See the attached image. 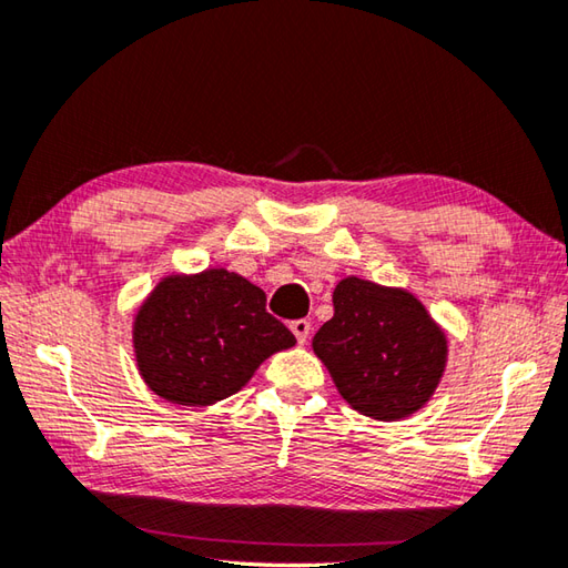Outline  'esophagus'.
I'll return each mask as SVG.
<instances>
[{
    "instance_id": "esophagus-1",
    "label": "esophagus",
    "mask_w": 568,
    "mask_h": 568,
    "mask_svg": "<svg viewBox=\"0 0 568 568\" xmlns=\"http://www.w3.org/2000/svg\"><path fill=\"white\" fill-rule=\"evenodd\" d=\"M291 329H293V335L297 337V342L305 344L307 337H310V329H313V325H310V320H295V322H291Z\"/></svg>"
}]
</instances>
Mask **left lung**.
I'll list each match as a JSON object with an SVG mask.
<instances>
[{"mask_svg":"<svg viewBox=\"0 0 568 568\" xmlns=\"http://www.w3.org/2000/svg\"><path fill=\"white\" fill-rule=\"evenodd\" d=\"M332 305L335 315L317 329L313 352L339 396L376 420L418 414L446 374V329L406 287L357 275L342 277Z\"/></svg>","mask_w":568,"mask_h":568,"instance_id":"8db88e82","label":"left lung"}]
</instances>
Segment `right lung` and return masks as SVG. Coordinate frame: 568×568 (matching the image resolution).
I'll return each mask as SVG.
<instances>
[{"label":"right lung","instance_id":"1","mask_svg":"<svg viewBox=\"0 0 568 568\" xmlns=\"http://www.w3.org/2000/svg\"><path fill=\"white\" fill-rule=\"evenodd\" d=\"M293 332L265 313V293L226 268L170 273L132 317V352L150 392L176 406H211L241 392Z\"/></svg>","mask_w":568,"mask_h":568}]
</instances>
